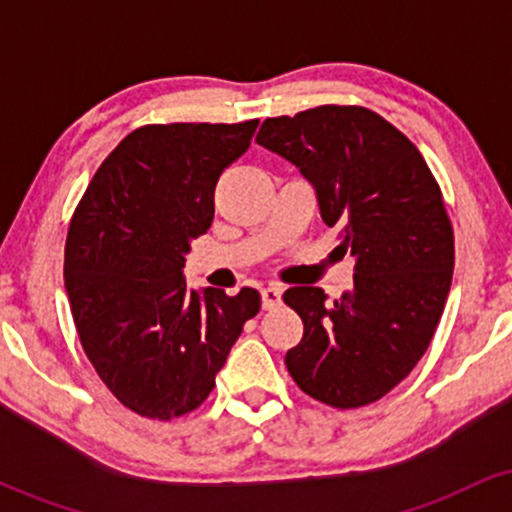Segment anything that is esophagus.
Here are the masks:
<instances>
[{
	"mask_svg": "<svg viewBox=\"0 0 512 512\" xmlns=\"http://www.w3.org/2000/svg\"><path fill=\"white\" fill-rule=\"evenodd\" d=\"M279 303H281V289H279V286H267V289H262V308L264 310H272Z\"/></svg>",
	"mask_w": 512,
	"mask_h": 512,
	"instance_id": "obj_1",
	"label": "esophagus"
}]
</instances>
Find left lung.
Here are the masks:
<instances>
[{
	"label": "left lung",
	"mask_w": 512,
	"mask_h": 512,
	"mask_svg": "<svg viewBox=\"0 0 512 512\" xmlns=\"http://www.w3.org/2000/svg\"><path fill=\"white\" fill-rule=\"evenodd\" d=\"M257 144L301 168L356 257L342 298L330 303L320 286L284 293L303 320L286 368L334 409L378 402L426 354L450 291L455 236L436 175L407 134L361 105L267 117Z\"/></svg>",
	"instance_id": "1"
}]
</instances>
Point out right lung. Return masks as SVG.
I'll return each instance as SVG.
<instances>
[{"label":"right lung","instance_id":"obj_1","mask_svg":"<svg viewBox=\"0 0 512 512\" xmlns=\"http://www.w3.org/2000/svg\"><path fill=\"white\" fill-rule=\"evenodd\" d=\"M260 120L170 122L129 132L88 182L64 245V286L79 342L117 402L146 419L185 416L260 313V293L187 291L190 240L214 221L221 173Z\"/></svg>","mask_w":512,"mask_h":512}]
</instances>
